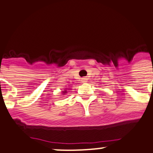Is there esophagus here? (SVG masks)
Listing matches in <instances>:
<instances>
[{
	"instance_id": "obj_1",
	"label": "esophagus",
	"mask_w": 153,
	"mask_h": 153,
	"mask_svg": "<svg viewBox=\"0 0 153 153\" xmlns=\"http://www.w3.org/2000/svg\"><path fill=\"white\" fill-rule=\"evenodd\" d=\"M87 81V79L86 78H82V82H85Z\"/></svg>"
}]
</instances>
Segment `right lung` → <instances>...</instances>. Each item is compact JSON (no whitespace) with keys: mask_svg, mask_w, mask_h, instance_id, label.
I'll use <instances>...</instances> for the list:
<instances>
[{"mask_svg":"<svg viewBox=\"0 0 153 153\" xmlns=\"http://www.w3.org/2000/svg\"><path fill=\"white\" fill-rule=\"evenodd\" d=\"M67 93V91H63V94H65Z\"/></svg>","mask_w":153,"mask_h":153,"instance_id":"add662e5","label":"right lung"}]
</instances>
